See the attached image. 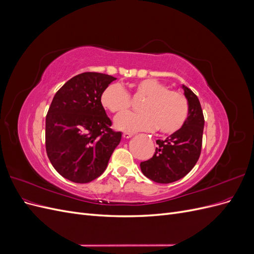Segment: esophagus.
<instances>
[{
  "mask_svg": "<svg viewBox=\"0 0 254 254\" xmlns=\"http://www.w3.org/2000/svg\"><path fill=\"white\" fill-rule=\"evenodd\" d=\"M133 134L132 133H130V132H124L123 133V136L125 137V139H129V137H131Z\"/></svg>",
  "mask_w": 254,
  "mask_h": 254,
  "instance_id": "1",
  "label": "esophagus"
}]
</instances>
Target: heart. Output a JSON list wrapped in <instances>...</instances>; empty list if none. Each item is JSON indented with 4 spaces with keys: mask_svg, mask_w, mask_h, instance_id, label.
<instances>
[{
    "mask_svg": "<svg viewBox=\"0 0 254 254\" xmlns=\"http://www.w3.org/2000/svg\"><path fill=\"white\" fill-rule=\"evenodd\" d=\"M135 97H145L140 112L123 113L114 120V126L123 131H142L158 127L164 134L178 132L189 117V103L181 92L168 90L156 79H143L131 86ZM101 103L112 113H122L130 106V96L121 84H109L102 93Z\"/></svg>",
    "mask_w": 254,
    "mask_h": 254,
    "instance_id": "obj_1",
    "label": "heart"
}]
</instances>
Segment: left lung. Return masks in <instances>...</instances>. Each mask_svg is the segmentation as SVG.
<instances>
[{"instance_id": "1", "label": "left lung", "mask_w": 254, "mask_h": 254, "mask_svg": "<svg viewBox=\"0 0 254 254\" xmlns=\"http://www.w3.org/2000/svg\"><path fill=\"white\" fill-rule=\"evenodd\" d=\"M189 103V117L178 132L164 141L157 140L155 155L141 162L142 173L158 183H172L183 178L195 166L200 156L204 118L200 103L193 91L182 84Z\"/></svg>"}]
</instances>
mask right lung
<instances>
[{"label":"right lung","mask_w":254,"mask_h":254,"mask_svg":"<svg viewBox=\"0 0 254 254\" xmlns=\"http://www.w3.org/2000/svg\"><path fill=\"white\" fill-rule=\"evenodd\" d=\"M113 76L86 72L74 76L54 96L45 120V147L54 168L64 178L87 183L101 176L122 132L101 103Z\"/></svg>","instance_id":"obj_1"}]
</instances>
